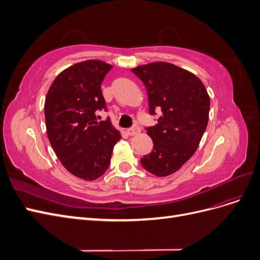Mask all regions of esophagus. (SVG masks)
<instances>
[{"mask_svg": "<svg viewBox=\"0 0 260 260\" xmlns=\"http://www.w3.org/2000/svg\"><path fill=\"white\" fill-rule=\"evenodd\" d=\"M141 130H140V127H139V125L138 124H135V125H133V127L132 128H129L128 130H127V133H128V135L129 136H136V135H138V133L140 132Z\"/></svg>", "mask_w": 260, "mask_h": 260, "instance_id": "obj_1", "label": "esophagus"}]
</instances>
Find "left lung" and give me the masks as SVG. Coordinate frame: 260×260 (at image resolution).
Returning <instances> with one entry per match:
<instances>
[{
    "label": "left lung",
    "instance_id": "obj_1",
    "mask_svg": "<svg viewBox=\"0 0 260 260\" xmlns=\"http://www.w3.org/2000/svg\"><path fill=\"white\" fill-rule=\"evenodd\" d=\"M131 72L145 85L149 115L161 111L157 123L146 128L154 146L141 165L157 177L169 176L199 147L208 123V93L198 77L170 62H151Z\"/></svg>",
    "mask_w": 260,
    "mask_h": 260
}]
</instances>
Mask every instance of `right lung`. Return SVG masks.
I'll list each match as a JSON object with an SVG mask.
<instances>
[{
  "instance_id": "add662e5",
  "label": "right lung",
  "mask_w": 260,
  "mask_h": 260,
  "mask_svg": "<svg viewBox=\"0 0 260 260\" xmlns=\"http://www.w3.org/2000/svg\"><path fill=\"white\" fill-rule=\"evenodd\" d=\"M112 67L96 59L77 62L55 78L45 98L50 143L62 166L83 180L105 174L121 139L109 118L96 119L98 111H106L101 84Z\"/></svg>"
}]
</instances>
